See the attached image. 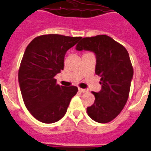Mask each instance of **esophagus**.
Listing matches in <instances>:
<instances>
[{
	"mask_svg": "<svg viewBox=\"0 0 151 151\" xmlns=\"http://www.w3.org/2000/svg\"><path fill=\"white\" fill-rule=\"evenodd\" d=\"M78 90H79V92H81V93L88 92V90H86V89H81V88H79Z\"/></svg>",
	"mask_w": 151,
	"mask_h": 151,
	"instance_id": "esophagus-1",
	"label": "esophagus"
}]
</instances>
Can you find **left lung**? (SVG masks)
<instances>
[{
	"label": "left lung",
	"mask_w": 151,
	"mask_h": 151,
	"mask_svg": "<svg viewBox=\"0 0 151 151\" xmlns=\"http://www.w3.org/2000/svg\"><path fill=\"white\" fill-rule=\"evenodd\" d=\"M96 56L95 73L101 77V90L93 92L94 103L87 107L88 115L99 123H107L120 114L127 103L134 70L129 53L123 45L110 37H84L76 45Z\"/></svg>",
	"instance_id": "obj_1"
}]
</instances>
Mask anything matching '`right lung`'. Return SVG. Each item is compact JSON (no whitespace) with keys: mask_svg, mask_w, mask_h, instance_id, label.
<instances>
[{"mask_svg":"<svg viewBox=\"0 0 151 151\" xmlns=\"http://www.w3.org/2000/svg\"><path fill=\"white\" fill-rule=\"evenodd\" d=\"M80 37L47 34L37 37L28 45L18 72L23 101L30 114L44 123H53L65 114L76 86L57 84L54 77L64 69L67 50Z\"/></svg>","mask_w":151,"mask_h":151,"instance_id":"add662e5","label":"right lung"}]
</instances>
